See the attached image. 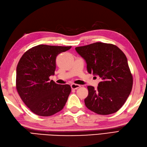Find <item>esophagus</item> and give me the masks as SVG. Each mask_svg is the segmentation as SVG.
<instances>
[{
	"instance_id": "34e87169",
	"label": "esophagus",
	"mask_w": 147,
	"mask_h": 147,
	"mask_svg": "<svg viewBox=\"0 0 147 147\" xmlns=\"http://www.w3.org/2000/svg\"><path fill=\"white\" fill-rule=\"evenodd\" d=\"M79 87H80V85L75 84H71V89H73V90H76V89L78 88Z\"/></svg>"
}]
</instances>
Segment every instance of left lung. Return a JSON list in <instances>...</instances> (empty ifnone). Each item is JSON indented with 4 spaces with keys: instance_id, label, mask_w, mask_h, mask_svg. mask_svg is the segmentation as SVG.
<instances>
[{
    "instance_id": "obj_1",
    "label": "left lung",
    "mask_w": 147,
    "mask_h": 147,
    "mask_svg": "<svg viewBox=\"0 0 147 147\" xmlns=\"http://www.w3.org/2000/svg\"><path fill=\"white\" fill-rule=\"evenodd\" d=\"M76 50L86 61L88 72L101 79L96 89L87 87L86 107L99 115L117 112L126 102L133 86V77L124 53L115 45L102 42L77 47Z\"/></svg>"
}]
</instances>
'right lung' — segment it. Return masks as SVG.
<instances>
[{"mask_svg": "<svg viewBox=\"0 0 147 147\" xmlns=\"http://www.w3.org/2000/svg\"><path fill=\"white\" fill-rule=\"evenodd\" d=\"M71 46L38 45L21 57L16 70L18 94L32 112L49 117L62 110L70 94L69 85H59L49 77L55 74L56 58Z\"/></svg>", "mask_w": 147, "mask_h": 147, "instance_id": "right-lung-1", "label": "right lung"}]
</instances>
